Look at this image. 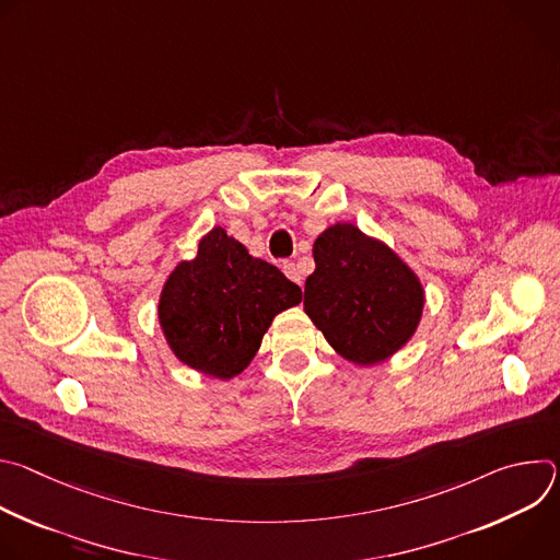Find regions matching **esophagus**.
<instances>
[{"mask_svg": "<svg viewBox=\"0 0 560 560\" xmlns=\"http://www.w3.org/2000/svg\"><path fill=\"white\" fill-rule=\"evenodd\" d=\"M281 268H283V272H285V277H288V279H292V281H294V283H299V285L303 283L301 272H299V268H296V264H294V261H283V266H281Z\"/></svg>", "mask_w": 560, "mask_h": 560, "instance_id": "34e87169", "label": "esophagus"}]
</instances>
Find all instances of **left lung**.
Segmentation results:
<instances>
[{
    "instance_id": "1",
    "label": "left lung",
    "mask_w": 560,
    "mask_h": 560,
    "mask_svg": "<svg viewBox=\"0 0 560 560\" xmlns=\"http://www.w3.org/2000/svg\"><path fill=\"white\" fill-rule=\"evenodd\" d=\"M314 272L303 305L314 326L348 361L372 365L415 335L423 288L385 244L352 223H337L314 242Z\"/></svg>"
}]
</instances>
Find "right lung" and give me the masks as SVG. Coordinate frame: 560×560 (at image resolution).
<instances>
[{
    "instance_id": "1",
    "label": "right lung",
    "mask_w": 560,
    "mask_h": 560,
    "mask_svg": "<svg viewBox=\"0 0 560 560\" xmlns=\"http://www.w3.org/2000/svg\"><path fill=\"white\" fill-rule=\"evenodd\" d=\"M301 301V288L228 236L210 230L192 261H182L159 299L168 346L186 365L232 378L257 354L275 314Z\"/></svg>"
}]
</instances>
